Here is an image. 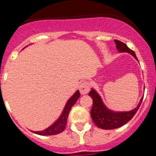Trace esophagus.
<instances>
[{
  "instance_id": "1",
  "label": "esophagus",
  "mask_w": 156,
  "mask_h": 156,
  "mask_svg": "<svg viewBox=\"0 0 156 156\" xmlns=\"http://www.w3.org/2000/svg\"><path fill=\"white\" fill-rule=\"evenodd\" d=\"M90 91V84L87 81H83L80 85V92L81 94H87Z\"/></svg>"
}]
</instances>
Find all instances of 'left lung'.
Here are the masks:
<instances>
[{
	"label": "left lung",
	"mask_w": 156,
	"mask_h": 156,
	"mask_svg": "<svg viewBox=\"0 0 156 156\" xmlns=\"http://www.w3.org/2000/svg\"><path fill=\"white\" fill-rule=\"evenodd\" d=\"M114 41L116 44L117 50L119 52H127L137 60L134 51H132L131 49H129L124 43L117 41V40H115ZM89 95L93 99V106H92L91 111H90L92 120L98 127L104 129H116L129 122L138 110L140 104L142 102L143 98H144L142 97L140 98V102L137 105V107L131 111L113 112L108 109L105 105L101 96L94 89L92 88L89 93Z\"/></svg>",
	"instance_id": "8db88e82"
}]
</instances>
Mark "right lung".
Instances as JSON below:
<instances>
[{
  "mask_svg": "<svg viewBox=\"0 0 156 156\" xmlns=\"http://www.w3.org/2000/svg\"><path fill=\"white\" fill-rule=\"evenodd\" d=\"M80 96L79 90H76L73 96L68 100L66 102V106H65L64 109L62 112L61 115L58 119L54 122L51 126L48 127L47 129L41 130V131H33L34 133L37 134L42 135V136H49V135H55L58 133H60L63 131L66 128V122H67V119H68L69 113L70 110L72 107L74 105L76 101Z\"/></svg>",
  "mask_w": 156,
  "mask_h": 156,
  "instance_id": "add662e5",
  "label": "right lung"
}]
</instances>
